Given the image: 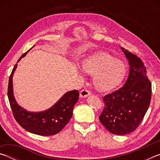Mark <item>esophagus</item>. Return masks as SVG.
Masks as SVG:
<instances>
[{
    "label": "esophagus",
    "mask_w": 160,
    "mask_h": 160,
    "mask_svg": "<svg viewBox=\"0 0 160 160\" xmlns=\"http://www.w3.org/2000/svg\"><path fill=\"white\" fill-rule=\"evenodd\" d=\"M90 92L88 91V90H82V91L80 92V97H81V98H85V97H88L89 95H90Z\"/></svg>",
    "instance_id": "obj_1"
}]
</instances>
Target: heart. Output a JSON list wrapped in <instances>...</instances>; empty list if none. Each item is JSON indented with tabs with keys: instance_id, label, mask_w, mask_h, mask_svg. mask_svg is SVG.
Returning a JSON list of instances; mask_svg holds the SVG:
<instances>
[{
	"instance_id": "obj_1",
	"label": "heart",
	"mask_w": 160,
	"mask_h": 160,
	"mask_svg": "<svg viewBox=\"0 0 160 160\" xmlns=\"http://www.w3.org/2000/svg\"><path fill=\"white\" fill-rule=\"evenodd\" d=\"M81 68L92 77V84L97 90L108 92L117 88L126 75L127 68L123 61L107 52H99L85 58Z\"/></svg>"
}]
</instances>
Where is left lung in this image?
<instances>
[{"label":"left lung","mask_w":160,"mask_h":160,"mask_svg":"<svg viewBox=\"0 0 160 160\" xmlns=\"http://www.w3.org/2000/svg\"><path fill=\"white\" fill-rule=\"evenodd\" d=\"M128 60V79L119 90L104 96L99 121L113 134L123 135L136 129L150 106L152 84L139 57L121 47Z\"/></svg>","instance_id":"8db88e82"}]
</instances>
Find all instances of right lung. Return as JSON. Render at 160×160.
I'll list each match as a JSON object with an SVG mask.
<instances>
[{"label":"right lung","mask_w":160,"mask_h":160,"mask_svg":"<svg viewBox=\"0 0 160 160\" xmlns=\"http://www.w3.org/2000/svg\"><path fill=\"white\" fill-rule=\"evenodd\" d=\"M29 50L22 55L18 63ZM17 66L18 63H16L10 76L8 88V97L16 121L24 129L32 133L43 136L58 133L67 125L72 117L74 106L79 99L78 91L74 90L65 93L55 104L43 112H28L18 104L13 94L12 77Z\"/></svg>","instance_id":"add662e5"}]
</instances>
